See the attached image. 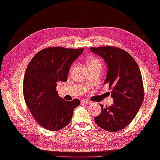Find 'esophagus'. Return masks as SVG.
<instances>
[{"label":"esophagus","instance_id":"esophagus-1","mask_svg":"<svg viewBox=\"0 0 160 160\" xmlns=\"http://www.w3.org/2000/svg\"><path fill=\"white\" fill-rule=\"evenodd\" d=\"M81 102L84 103V104H89L92 103V102H91L90 100H87V99H83V100H81Z\"/></svg>","mask_w":160,"mask_h":160}]
</instances>
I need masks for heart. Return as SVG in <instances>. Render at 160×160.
<instances>
[{
    "instance_id": "1",
    "label": "heart",
    "mask_w": 160,
    "mask_h": 160,
    "mask_svg": "<svg viewBox=\"0 0 160 160\" xmlns=\"http://www.w3.org/2000/svg\"><path fill=\"white\" fill-rule=\"evenodd\" d=\"M87 64L88 67H92V66H102L101 61L97 58H89L87 60Z\"/></svg>"
}]
</instances>
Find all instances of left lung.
Here are the masks:
<instances>
[{
  "instance_id": "8db88e82",
  "label": "left lung",
  "mask_w": 160,
  "mask_h": 160,
  "mask_svg": "<svg viewBox=\"0 0 160 160\" xmlns=\"http://www.w3.org/2000/svg\"><path fill=\"white\" fill-rule=\"evenodd\" d=\"M107 66L104 84L111 89L114 102L102 107L95 117L96 123L103 130L115 132L123 129L134 119L144 100L143 83L141 71L136 61L126 51L115 47L90 48Z\"/></svg>"
}]
</instances>
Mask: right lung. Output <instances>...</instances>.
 Wrapping results in <instances>:
<instances>
[{"instance_id":"add662e5","label":"right lung","mask_w":160,"mask_h":160,"mask_svg":"<svg viewBox=\"0 0 160 160\" xmlns=\"http://www.w3.org/2000/svg\"><path fill=\"white\" fill-rule=\"evenodd\" d=\"M84 49L49 48L38 52L28 65L23 81L25 102L38 123L57 131L71 122L79 99L67 101L56 91L59 82L67 81L73 62Z\"/></svg>"}]
</instances>
